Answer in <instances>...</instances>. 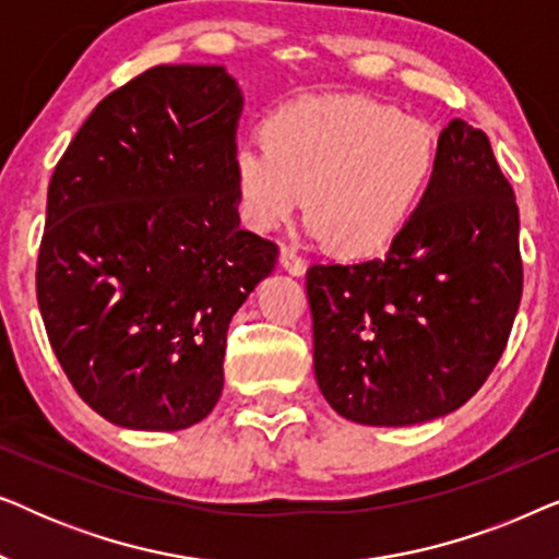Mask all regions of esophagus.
Masks as SVG:
<instances>
[{"instance_id": "obj_1", "label": "esophagus", "mask_w": 559, "mask_h": 559, "mask_svg": "<svg viewBox=\"0 0 559 559\" xmlns=\"http://www.w3.org/2000/svg\"><path fill=\"white\" fill-rule=\"evenodd\" d=\"M280 264L285 266V270H287L289 274H295V277H300V274L305 272L302 257L297 254V251H295L293 247H282V249H280Z\"/></svg>"}]
</instances>
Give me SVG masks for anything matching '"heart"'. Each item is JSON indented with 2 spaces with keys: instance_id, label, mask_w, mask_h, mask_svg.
<instances>
[{
  "instance_id": "b5f03b06",
  "label": "heart",
  "mask_w": 559,
  "mask_h": 559,
  "mask_svg": "<svg viewBox=\"0 0 559 559\" xmlns=\"http://www.w3.org/2000/svg\"><path fill=\"white\" fill-rule=\"evenodd\" d=\"M438 165L432 127L364 96H310L264 121L262 140L234 147L243 218L272 231L300 209L328 249H384L415 211Z\"/></svg>"
}]
</instances>
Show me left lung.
<instances>
[{
	"label": "left lung",
	"mask_w": 559,
	"mask_h": 559,
	"mask_svg": "<svg viewBox=\"0 0 559 559\" xmlns=\"http://www.w3.org/2000/svg\"><path fill=\"white\" fill-rule=\"evenodd\" d=\"M522 280L514 190L488 136L453 119L386 254L308 270L320 392L341 417L373 427L463 407L507 348Z\"/></svg>",
	"instance_id": "left-lung-1"
}]
</instances>
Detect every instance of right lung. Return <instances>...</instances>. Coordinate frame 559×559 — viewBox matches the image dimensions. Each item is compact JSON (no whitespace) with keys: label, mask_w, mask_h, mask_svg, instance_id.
<instances>
[{"label":"right lung","mask_w":559,"mask_h":559,"mask_svg":"<svg viewBox=\"0 0 559 559\" xmlns=\"http://www.w3.org/2000/svg\"><path fill=\"white\" fill-rule=\"evenodd\" d=\"M241 104L224 66H155L91 111L50 178L37 305L68 381L119 427L211 415L228 323L277 262L239 228Z\"/></svg>","instance_id":"add662e5"}]
</instances>
